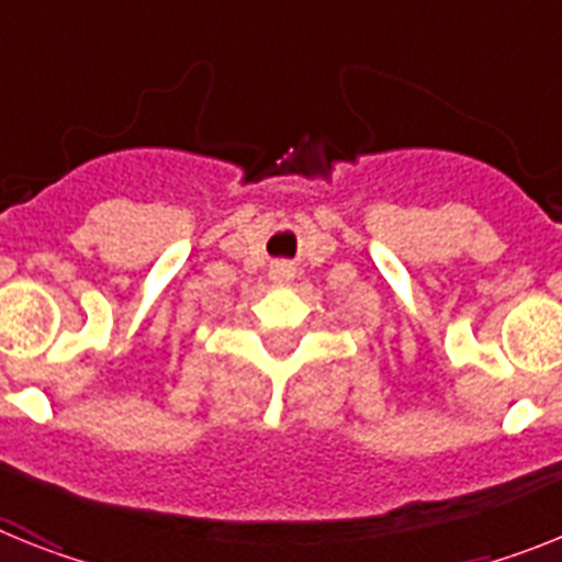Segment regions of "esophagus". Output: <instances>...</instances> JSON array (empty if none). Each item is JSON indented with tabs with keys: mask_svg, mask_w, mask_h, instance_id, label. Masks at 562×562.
<instances>
[{
	"mask_svg": "<svg viewBox=\"0 0 562 562\" xmlns=\"http://www.w3.org/2000/svg\"><path fill=\"white\" fill-rule=\"evenodd\" d=\"M268 277H271V282H277V285H289V282L294 280V266H289V262H273Z\"/></svg>",
	"mask_w": 562,
	"mask_h": 562,
	"instance_id": "obj_1",
	"label": "esophagus"
}]
</instances>
